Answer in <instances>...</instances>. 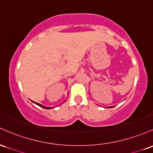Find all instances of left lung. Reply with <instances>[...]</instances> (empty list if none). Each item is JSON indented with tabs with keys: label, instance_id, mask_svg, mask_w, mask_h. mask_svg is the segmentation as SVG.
Returning <instances> with one entry per match:
<instances>
[{
	"label": "left lung",
	"instance_id": "1",
	"mask_svg": "<svg viewBox=\"0 0 153 153\" xmlns=\"http://www.w3.org/2000/svg\"><path fill=\"white\" fill-rule=\"evenodd\" d=\"M111 108H113V107H111Z\"/></svg>",
	"mask_w": 153,
	"mask_h": 153
}]
</instances>
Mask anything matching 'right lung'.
<instances>
[{
    "instance_id": "1",
    "label": "right lung",
    "mask_w": 153,
    "mask_h": 153,
    "mask_svg": "<svg viewBox=\"0 0 153 153\" xmlns=\"http://www.w3.org/2000/svg\"><path fill=\"white\" fill-rule=\"evenodd\" d=\"M34 103H35L36 105H39V107L42 108H45V109H51V108H50V107H45V106H43V105H41V104H39V103H37V102H34Z\"/></svg>"
}]
</instances>
